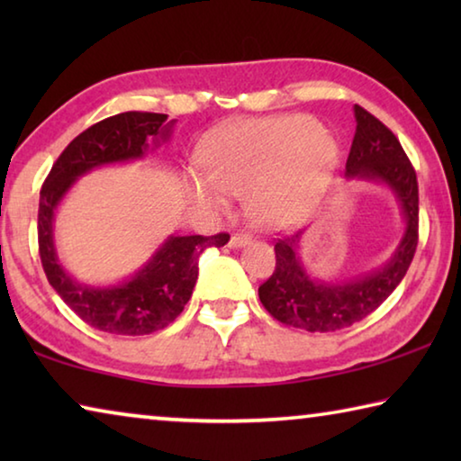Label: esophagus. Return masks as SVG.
Here are the masks:
<instances>
[{
    "instance_id": "esophagus-1",
    "label": "esophagus",
    "mask_w": 461,
    "mask_h": 461,
    "mask_svg": "<svg viewBox=\"0 0 461 461\" xmlns=\"http://www.w3.org/2000/svg\"><path fill=\"white\" fill-rule=\"evenodd\" d=\"M249 241V238L246 236V233H233V236L230 238V248H244Z\"/></svg>"
}]
</instances>
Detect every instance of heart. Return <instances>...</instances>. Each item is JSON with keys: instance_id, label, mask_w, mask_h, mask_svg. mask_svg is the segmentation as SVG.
<instances>
[{"instance_id": "1", "label": "heart", "mask_w": 461, "mask_h": 461, "mask_svg": "<svg viewBox=\"0 0 461 461\" xmlns=\"http://www.w3.org/2000/svg\"><path fill=\"white\" fill-rule=\"evenodd\" d=\"M339 162V148L309 115L246 120L221 128L201 150L205 175H191L194 201L228 207V194L246 197L264 228H291L317 207Z\"/></svg>"}]
</instances>
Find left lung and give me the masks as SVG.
Listing matches in <instances>:
<instances>
[{
	"label": "left lung",
	"mask_w": 461,
	"mask_h": 461,
	"mask_svg": "<svg viewBox=\"0 0 461 461\" xmlns=\"http://www.w3.org/2000/svg\"><path fill=\"white\" fill-rule=\"evenodd\" d=\"M354 113L357 126L346 175L388 185L399 199L407 230L384 267L346 283H317L309 276L299 256L303 231L276 240V268L267 283L260 285L258 296L276 321L305 331H338L368 317L401 285L417 249L419 185L415 168L399 138L384 123L360 105H354Z\"/></svg>",
	"instance_id": "left-lung-1"
}]
</instances>
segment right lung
<instances>
[{
	"instance_id": "obj_1",
	"label": "right lung",
	"mask_w": 461,
	"mask_h": 461,
	"mask_svg": "<svg viewBox=\"0 0 461 461\" xmlns=\"http://www.w3.org/2000/svg\"><path fill=\"white\" fill-rule=\"evenodd\" d=\"M168 115L126 112L112 115L81 131L54 162L41 191L38 205V249L46 278L62 301L85 323L113 335H148L165 330L183 313L199 275V256L205 248L228 244V233L217 236H170L130 280L113 286L77 283L60 267L52 240L59 203L77 178L89 170L142 158L148 140L160 144L170 136Z\"/></svg>"
}]
</instances>
